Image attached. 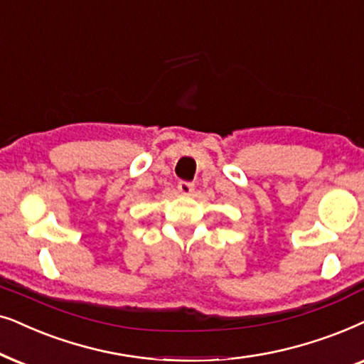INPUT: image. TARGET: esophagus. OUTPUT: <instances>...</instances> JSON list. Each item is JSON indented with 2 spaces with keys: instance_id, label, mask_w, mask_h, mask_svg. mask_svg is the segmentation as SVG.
<instances>
[{
  "instance_id": "34e87169",
  "label": "esophagus",
  "mask_w": 364,
  "mask_h": 364,
  "mask_svg": "<svg viewBox=\"0 0 364 364\" xmlns=\"http://www.w3.org/2000/svg\"><path fill=\"white\" fill-rule=\"evenodd\" d=\"M193 190H195V185L190 181H179L178 183V191L181 193V195H191Z\"/></svg>"
}]
</instances>
